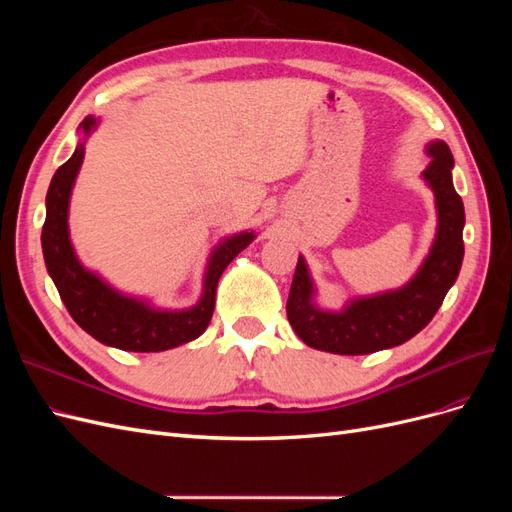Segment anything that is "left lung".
Here are the masks:
<instances>
[{"label": "left lung", "mask_w": 512, "mask_h": 512, "mask_svg": "<svg viewBox=\"0 0 512 512\" xmlns=\"http://www.w3.org/2000/svg\"><path fill=\"white\" fill-rule=\"evenodd\" d=\"M431 162L421 173L436 198L438 226L429 254L410 280L393 290L354 297L342 309H322L307 262L299 256L286 303L288 322L309 348L333 354H369L395 348L423 331L436 316L463 262L461 196L453 185V153L444 141L425 147Z\"/></svg>", "instance_id": "8db88e82"}]
</instances>
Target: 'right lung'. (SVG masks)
Masks as SVG:
<instances>
[{"mask_svg":"<svg viewBox=\"0 0 512 512\" xmlns=\"http://www.w3.org/2000/svg\"><path fill=\"white\" fill-rule=\"evenodd\" d=\"M98 123L100 119L94 115L81 121L79 132L83 138L72 158L57 168L46 192V220L42 226L46 271L74 322L100 344L126 352H162L188 344L209 327L220 277L235 256L256 239V232H235L213 247L203 275V294L192 307L164 309L151 305L149 299L113 288L79 260L68 228L70 196L85 158V141Z\"/></svg>","mask_w":512,"mask_h":512,"instance_id":"obj_1","label":"right lung"}]
</instances>
